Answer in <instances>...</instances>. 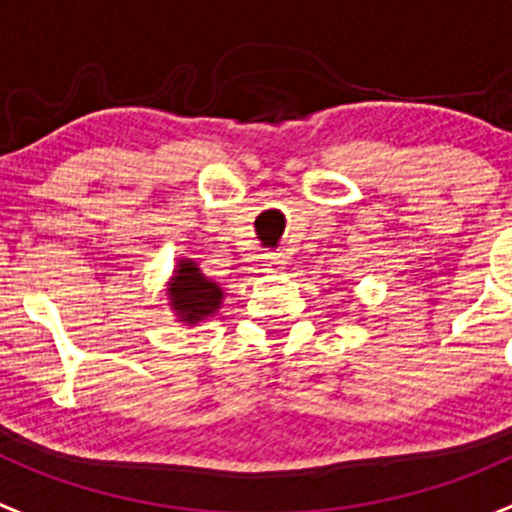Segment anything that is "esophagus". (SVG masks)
Instances as JSON below:
<instances>
[{"label": "esophagus", "instance_id": "obj_1", "mask_svg": "<svg viewBox=\"0 0 512 512\" xmlns=\"http://www.w3.org/2000/svg\"><path fill=\"white\" fill-rule=\"evenodd\" d=\"M285 257L282 255H267V270H285Z\"/></svg>", "mask_w": 512, "mask_h": 512}]
</instances>
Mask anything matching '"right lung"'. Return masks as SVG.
<instances>
[{
  "label": "right lung",
  "mask_w": 512,
  "mask_h": 512,
  "mask_svg": "<svg viewBox=\"0 0 512 512\" xmlns=\"http://www.w3.org/2000/svg\"><path fill=\"white\" fill-rule=\"evenodd\" d=\"M180 270H175V282H172V310L185 322H200L210 317L220 307L222 290L220 285L207 280L200 272V267L192 260H182Z\"/></svg>",
  "instance_id": "right-lung-1"
}]
</instances>
